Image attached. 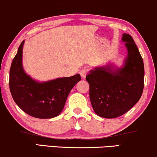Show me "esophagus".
Segmentation results:
<instances>
[{
  "instance_id": "1",
  "label": "esophagus",
  "mask_w": 157,
  "mask_h": 157,
  "mask_svg": "<svg viewBox=\"0 0 157 157\" xmlns=\"http://www.w3.org/2000/svg\"><path fill=\"white\" fill-rule=\"evenodd\" d=\"M88 69L87 68H82L80 71V74L81 77H82V78H85V77H86V75H87V74H88Z\"/></svg>"
}]
</instances>
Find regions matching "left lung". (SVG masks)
I'll return each instance as SVG.
<instances>
[{
  "mask_svg": "<svg viewBox=\"0 0 157 157\" xmlns=\"http://www.w3.org/2000/svg\"><path fill=\"white\" fill-rule=\"evenodd\" d=\"M128 55L122 68L98 67L86 76L90 100L95 113L116 118L128 112L141 97L144 87V61L132 36L123 34Z\"/></svg>",
  "mask_w": 157,
  "mask_h": 157,
  "instance_id": "8db88e82",
  "label": "left lung"
}]
</instances>
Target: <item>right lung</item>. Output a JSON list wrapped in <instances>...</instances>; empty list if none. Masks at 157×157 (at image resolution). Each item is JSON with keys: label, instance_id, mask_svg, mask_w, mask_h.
<instances>
[{"label": "right lung", "instance_id": "add662e5", "mask_svg": "<svg viewBox=\"0 0 157 157\" xmlns=\"http://www.w3.org/2000/svg\"><path fill=\"white\" fill-rule=\"evenodd\" d=\"M19 45L11 63L9 88L13 101L27 114L35 118H53L61 112L73 87L81 80L77 74L48 82H37L28 76L22 67V48Z\"/></svg>", "mask_w": 157, "mask_h": 157}]
</instances>
